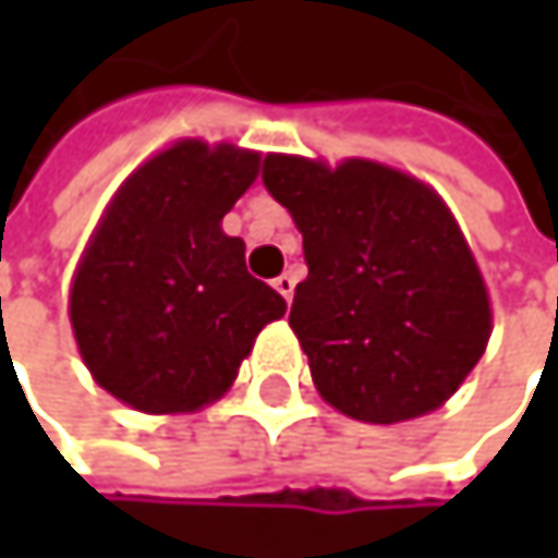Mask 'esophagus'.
<instances>
[{"label": "esophagus", "mask_w": 558, "mask_h": 558, "mask_svg": "<svg viewBox=\"0 0 558 558\" xmlns=\"http://www.w3.org/2000/svg\"><path fill=\"white\" fill-rule=\"evenodd\" d=\"M293 287H296V280H293V275H280V278H275V290H278L280 296L290 303L293 300Z\"/></svg>", "instance_id": "34e87169"}]
</instances>
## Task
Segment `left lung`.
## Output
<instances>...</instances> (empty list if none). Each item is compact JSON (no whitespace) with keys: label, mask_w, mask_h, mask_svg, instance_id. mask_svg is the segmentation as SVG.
I'll use <instances>...</instances> for the list:
<instances>
[{"label":"left lung","mask_w":558,"mask_h":558,"mask_svg":"<svg viewBox=\"0 0 558 558\" xmlns=\"http://www.w3.org/2000/svg\"><path fill=\"white\" fill-rule=\"evenodd\" d=\"M262 180L303 235L290 329L319 397L362 423L442 407L485 355L492 303L439 193L365 158L268 155Z\"/></svg>","instance_id":"1"}]
</instances>
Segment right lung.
Returning a JSON list of instances; mask_svg holds the SVG:
<instances>
[{"label":"right lung","instance_id":"obj_1","mask_svg":"<svg viewBox=\"0 0 558 558\" xmlns=\"http://www.w3.org/2000/svg\"><path fill=\"white\" fill-rule=\"evenodd\" d=\"M262 155L186 138L112 196L70 287V326L96 385L142 413H193L232 388L255 336L287 313L245 268L222 216Z\"/></svg>","mask_w":558,"mask_h":558}]
</instances>
